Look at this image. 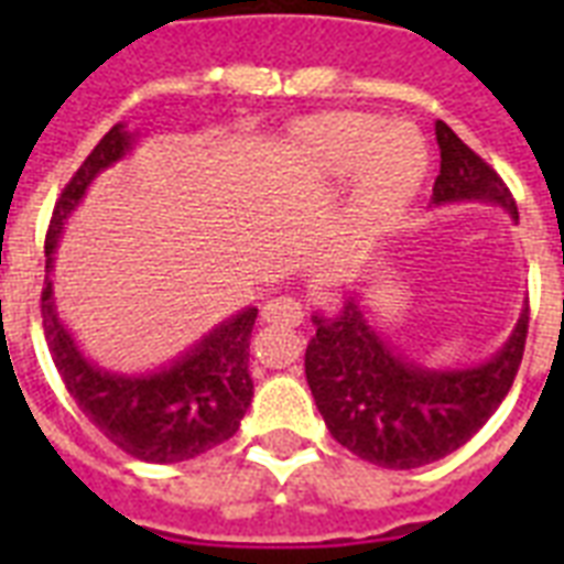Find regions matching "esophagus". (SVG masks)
Segmentation results:
<instances>
[{
  "label": "esophagus",
  "mask_w": 564,
  "mask_h": 564,
  "mask_svg": "<svg viewBox=\"0 0 564 564\" xmlns=\"http://www.w3.org/2000/svg\"><path fill=\"white\" fill-rule=\"evenodd\" d=\"M263 318L272 325L295 327L304 322V304L292 295H278V299H269L263 304Z\"/></svg>",
  "instance_id": "1"
}]
</instances>
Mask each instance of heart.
<instances>
[{
    "label": "heart",
    "mask_w": 564,
    "mask_h": 564,
    "mask_svg": "<svg viewBox=\"0 0 564 564\" xmlns=\"http://www.w3.org/2000/svg\"><path fill=\"white\" fill-rule=\"evenodd\" d=\"M292 145L316 178H351L345 234L357 246L383 239L401 221L427 172L419 131L371 113L327 110L292 128Z\"/></svg>",
    "instance_id": "obj_1"
}]
</instances>
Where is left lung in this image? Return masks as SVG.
Segmentation results:
<instances>
[{
    "label": "left lung",
    "mask_w": 564,
    "mask_h": 564,
    "mask_svg": "<svg viewBox=\"0 0 564 564\" xmlns=\"http://www.w3.org/2000/svg\"><path fill=\"white\" fill-rule=\"evenodd\" d=\"M442 163L433 207L482 202L503 207L518 221V207L500 175L438 119ZM316 336L304 354L310 392L330 436L366 463L406 471L436 463L463 447L507 398L524 357L530 307H521L498 354L468 369H430L386 343L348 292L334 316L313 313Z\"/></svg>",
    "instance_id": "obj_1"
}]
</instances>
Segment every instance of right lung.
<instances>
[{
  "label": "right lung",
  "mask_w": 564,
  "mask_h": 564,
  "mask_svg": "<svg viewBox=\"0 0 564 564\" xmlns=\"http://www.w3.org/2000/svg\"><path fill=\"white\" fill-rule=\"evenodd\" d=\"M137 137L117 122L87 154L55 204L46 234V286L40 295L48 351L66 389L84 415L126 454L143 463H184L228 442L251 406L254 380L248 375V343L257 307L239 310L204 334L172 362L143 375H122L96 366L78 348L55 304V251L66 219L82 204L84 193L126 154Z\"/></svg>",
  "instance_id": "obj_1"
}]
</instances>
